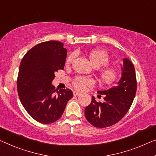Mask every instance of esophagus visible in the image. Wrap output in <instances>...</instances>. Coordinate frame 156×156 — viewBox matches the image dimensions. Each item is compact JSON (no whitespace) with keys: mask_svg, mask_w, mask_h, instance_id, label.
Masks as SVG:
<instances>
[{"mask_svg":"<svg viewBox=\"0 0 156 156\" xmlns=\"http://www.w3.org/2000/svg\"><path fill=\"white\" fill-rule=\"evenodd\" d=\"M73 95H75V96H78V95H80V92H76V91H73Z\"/></svg>","mask_w":156,"mask_h":156,"instance_id":"34e87169","label":"esophagus"}]
</instances>
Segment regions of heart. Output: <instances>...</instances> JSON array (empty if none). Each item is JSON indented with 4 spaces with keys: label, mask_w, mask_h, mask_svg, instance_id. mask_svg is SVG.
<instances>
[{
    "label": "heart",
    "mask_w": 156,
    "mask_h": 156,
    "mask_svg": "<svg viewBox=\"0 0 156 156\" xmlns=\"http://www.w3.org/2000/svg\"><path fill=\"white\" fill-rule=\"evenodd\" d=\"M89 59L92 64L95 68L105 66L109 62V56L107 52L104 50H93L90 52ZM74 59V55H71L67 58L66 64L71 63ZM99 75L101 80L106 84L111 83L117 78V71L111 66H106L101 69L99 71ZM94 81L92 79L85 78L82 76H78L73 79V85L78 90H83L86 85H92Z\"/></svg>",
    "instance_id": "b5f03b06"
}]
</instances>
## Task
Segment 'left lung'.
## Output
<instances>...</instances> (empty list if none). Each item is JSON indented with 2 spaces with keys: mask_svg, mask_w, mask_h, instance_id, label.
<instances>
[{
  "mask_svg": "<svg viewBox=\"0 0 156 156\" xmlns=\"http://www.w3.org/2000/svg\"><path fill=\"white\" fill-rule=\"evenodd\" d=\"M121 70V78L117 85L97 92L104 95V101L97 102L92 97L91 103L85 108L86 119L93 126L98 128L110 127L120 121L129 111L136 91L135 70L127 58L123 59Z\"/></svg>",
  "mask_w": 156,
  "mask_h": 156,
  "instance_id": "8db88e82",
  "label": "left lung"
}]
</instances>
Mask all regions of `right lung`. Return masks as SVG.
<instances>
[{"mask_svg":"<svg viewBox=\"0 0 156 156\" xmlns=\"http://www.w3.org/2000/svg\"><path fill=\"white\" fill-rule=\"evenodd\" d=\"M66 55L67 50L61 42H43L30 49L20 63L19 97L28 113L41 123L50 124L60 118L73 96L69 89L55 93L52 85L55 72L64 70Z\"/></svg>","mask_w":156,"mask_h":156,"instance_id":"obj_1","label":"right lung"}]
</instances>
